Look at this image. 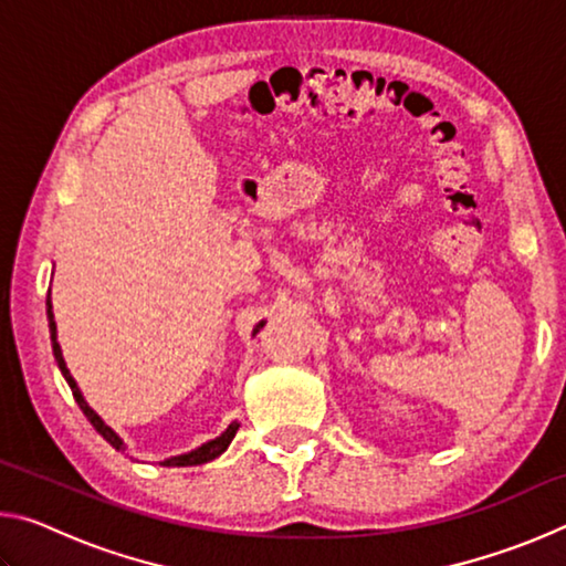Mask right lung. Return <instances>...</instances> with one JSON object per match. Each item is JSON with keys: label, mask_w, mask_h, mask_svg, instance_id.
Masks as SVG:
<instances>
[{"label": "right lung", "mask_w": 566, "mask_h": 566, "mask_svg": "<svg viewBox=\"0 0 566 566\" xmlns=\"http://www.w3.org/2000/svg\"><path fill=\"white\" fill-rule=\"evenodd\" d=\"M52 292V290H50ZM46 319H50V337H52V352H54V359H56V364H60V371L64 375V379H66V385H70V389H72V395H74V399H76V405H80V409L84 411V417H87L90 421H92V427L97 429V432L107 439V442L117 449V452H124V442H122V437L114 432V429L109 427V424H104V419L97 415V411H94L90 405H87V399L82 397V391H80V387H76V381H74V377L70 375V369H66V361H64V357H62V347H60V342H56V324H54V312H52V296L46 294ZM264 327V322H260L254 327V332L252 334H256ZM237 429H239V424L237 421H232V424H229L222 434H219L217 439H212V442H207V444H202V447H197V449H191V452H187V454H177V457H169V459H165V462H159L161 467H197V464H205V462H212V459H217L219 454L224 452V449L232 444V439H234V434H237Z\"/></svg>", "instance_id": "add662e5"}]
</instances>
